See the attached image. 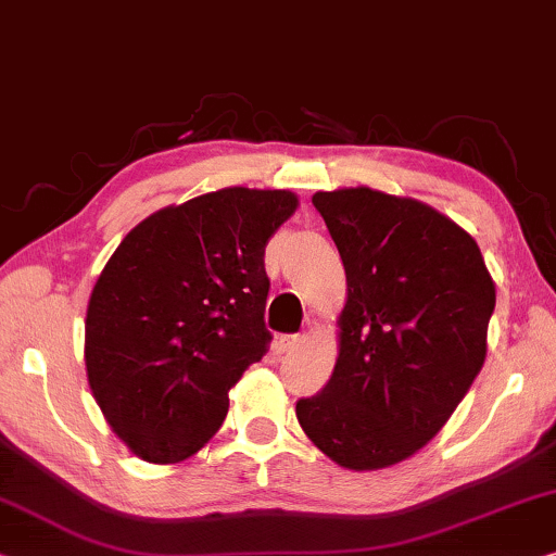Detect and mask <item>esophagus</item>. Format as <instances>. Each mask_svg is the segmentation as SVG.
Listing matches in <instances>:
<instances>
[{
	"mask_svg": "<svg viewBox=\"0 0 556 556\" xmlns=\"http://www.w3.org/2000/svg\"><path fill=\"white\" fill-rule=\"evenodd\" d=\"M301 343H303V336H280L278 351H280V353H288V351L298 349V345H301Z\"/></svg>",
	"mask_w": 556,
	"mask_h": 556,
	"instance_id": "obj_1",
	"label": "esophagus"
}]
</instances>
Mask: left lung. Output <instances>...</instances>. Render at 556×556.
<instances>
[{"mask_svg": "<svg viewBox=\"0 0 556 556\" xmlns=\"http://www.w3.org/2000/svg\"><path fill=\"white\" fill-rule=\"evenodd\" d=\"M345 268L338 358L324 391L295 404L331 462L376 471L441 431L486 358L496 288L469 232L414 198L316 192Z\"/></svg>", "mask_w": 556, "mask_h": 556, "instance_id": "left-lung-1", "label": "left lung"}]
</instances>
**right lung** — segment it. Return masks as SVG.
<instances>
[{
	"mask_svg": "<svg viewBox=\"0 0 556 556\" xmlns=\"http://www.w3.org/2000/svg\"><path fill=\"white\" fill-rule=\"evenodd\" d=\"M295 207L288 190L205 192L135 225L102 268L85 320L87 381L142 462L200 452L228 391L265 356L263 255Z\"/></svg>",
	"mask_w": 556,
	"mask_h": 556,
	"instance_id": "right-lung-1",
	"label": "right lung"
}]
</instances>
